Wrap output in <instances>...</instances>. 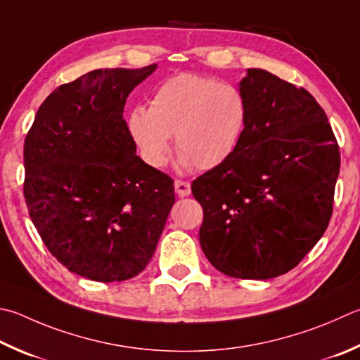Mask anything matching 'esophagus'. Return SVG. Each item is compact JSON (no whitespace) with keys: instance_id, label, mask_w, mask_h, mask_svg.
Listing matches in <instances>:
<instances>
[{"instance_id":"1","label":"esophagus","mask_w":360,"mask_h":360,"mask_svg":"<svg viewBox=\"0 0 360 360\" xmlns=\"http://www.w3.org/2000/svg\"><path fill=\"white\" fill-rule=\"evenodd\" d=\"M174 191H176V193L179 195L181 198H184V197H188V195H191V182H187V181H174Z\"/></svg>"}]
</instances>
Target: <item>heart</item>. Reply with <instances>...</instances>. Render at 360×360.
Here are the masks:
<instances>
[{
    "label": "heart",
    "mask_w": 360,
    "mask_h": 360,
    "mask_svg": "<svg viewBox=\"0 0 360 360\" xmlns=\"http://www.w3.org/2000/svg\"><path fill=\"white\" fill-rule=\"evenodd\" d=\"M245 121L239 89L207 77L179 74L154 91L149 108L135 107L129 113L127 129L151 168L165 165L174 136L182 167L211 169L234 153Z\"/></svg>",
    "instance_id": "b5f03b06"
}]
</instances>
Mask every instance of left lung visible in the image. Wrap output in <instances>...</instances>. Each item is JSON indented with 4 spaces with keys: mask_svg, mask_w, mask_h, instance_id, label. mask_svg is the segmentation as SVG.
I'll use <instances>...</instances> for the list:
<instances>
[{
    "mask_svg": "<svg viewBox=\"0 0 360 360\" xmlns=\"http://www.w3.org/2000/svg\"><path fill=\"white\" fill-rule=\"evenodd\" d=\"M243 136L192 182L202 206L200 244L220 272L269 280L296 267L326 231L340 172L338 145L309 91L247 69Z\"/></svg>",
    "mask_w": 360,
    "mask_h": 360,
    "instance_id": "8db88e82",
    "label": "left lung"
}]
</instances>
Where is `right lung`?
<instances>
[{
    "instance_id": "right-lung-1",
    "label": "right lung",
    "mask_w": 360,
    "mask_h": 360,
    "mask_svg": "<svg viewBox=\"0 0 360 360\" xmlns=\"http://www.w3.org/2000/svg\"><path fill=\"white\" fill-rule=\"evenodd\" d=\"M158 69H97L39 107L25 140V200L70 272L122 282L145 269L174 205L173 179L136 155L124 105Z\"/></svg>"
}]
</instances>
